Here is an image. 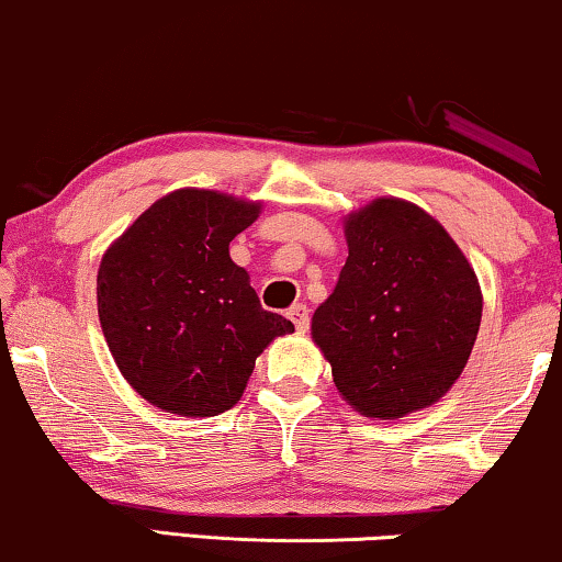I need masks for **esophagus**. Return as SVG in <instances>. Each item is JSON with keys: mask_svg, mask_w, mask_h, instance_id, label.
I'll list each match as a JSON object with an SVG mask.
<instances>
[{"mask_svg": "<svg viewBox=\"0 0 562 562\" xmlns=\"http://www.w3.org/2000/svg\"><path fill=\"white\" fill-rule=\"evenodd\" d=\"M286 317L294 322V327L299 329V333H306V329H310L312 317H310V306H306V304H294L286 312Z\"/></svg>", "mask_w": 562, "mask_h": 562, "instance_id": "obj_1", "label": "esophagus"}]
</instances>
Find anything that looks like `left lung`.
<instances>
[{"label":"left lung","mask_w":562,"mask_h":562,"mask_svg":"<svg viewBox=\"0 0 562 562\" xmlns=\"http://www.w3.org/2000/svg\"><path fill=\"white\" fill-rule=\"evenodd\" d=\"M348 260L312 317L335 386L366 417L432 406L463 373L481 327V286L425 210L375 199L345 222Z\"/></svg>","instance_id":"obj_1"}]
</instances>
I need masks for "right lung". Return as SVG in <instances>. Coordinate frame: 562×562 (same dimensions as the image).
I'll use <instances>...</instances> for the list:
<instances>
[{
  "mask_svg": "<svg viewBox=\"0 0 562 562\" xmlns=\"http://www.w3.org/2000/svg\"><path fill=\"white\" fill-rule=\"evenodd\" d=\"M260 204L179 189L145 210L104 252L97 306L112 358L145 402L214 417L240 402L256 358L294 329L260 306L229 243Z\"/></svg>",
  "mask_w": 562,
  "mask_h": 562,
  "instance_id": "right-lung-1",
  "label": "right lung"
}]
</instances>
